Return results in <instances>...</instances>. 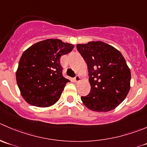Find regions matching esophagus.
I'll list each match as a JSON object with an SVG mask.
<instances>
[{
  "label": "esophagus",
  "mask_w": 147,
  "mask_h": 147,
  "mask_svg": "<svg viewBox=\"0 0 147 147\" xmlns=\"http://www.w3.org/2000/svg\"><path fill=\"white\" fill-rule=\"evenodd\" d=\"M74 80H75V82H80V81L81 80V78L79 76V75H77V76L74 78Z\"/></svg>",
  "instance_id": "esophagus-1"
}]
</instances>
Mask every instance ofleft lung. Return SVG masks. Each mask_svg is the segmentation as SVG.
Returning a JSON list of instances; mask_svg holds the SVG:
<instances>
[{"instance_id": "obj_1", "label": "left lung", "mask_w": 147, "mask_h": 147, "mask_svg": "<svg viewBox=\"0 0 147 147\" xmlns=\"http://www.w3.org/2000/svg\"><path fill=\"white\" fill-rule=\"evenodd\" d=\"M77 49L88 65L91 86L90 93L81 97L84 105L96 112L115 109L130 90L131 71L122 54L100 41L78 44Z\"/></svg>"}]
</instances>
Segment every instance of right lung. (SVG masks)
<instances>
[{
	"label": "right lung",
	"instance_id": "obj_1",
	"mask_svg": "<svg viewBox=\"0 0 147 147\" xmlns=\"http://www.w3.org/2000/svg\"><path fill=\"white\" fill-rule=\"evenodd\" d=\"M74 45L60 39L41 41L22 54L16 76L21 95L28 104L45 108L56 103L69 80L64 78L60 57Z\"/></svg>",
	"mask_w": 147,
	"mask_h": 147
}]
</instances>
